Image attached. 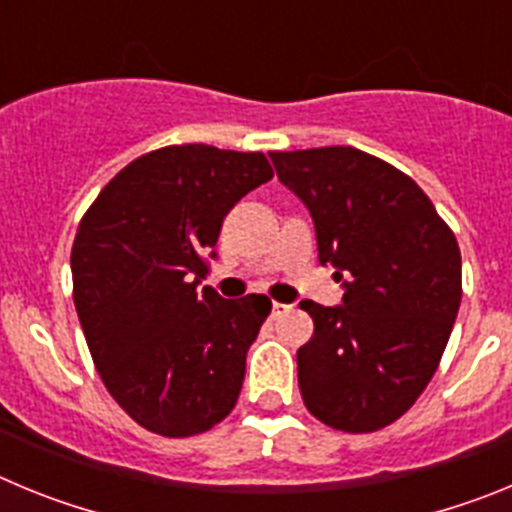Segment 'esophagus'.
I'll list each match as a JSON object with an SVG mask.
<instances>
[{
    "mask_svg": "<svg viewBox=\"0 0 512 512\" xmlns=\"http://www.w3.org/2000/svg\"><path fill=\"white\" fill-rule=\"evenodd\" d=\"M287 310L289 305H284V302H271V315H284Z\"/></svg>",
    "mask_w": 512,
    "mask_h": 512,
    "instance_id": "esophagus-1",
    "label": "esophagus"
}]
</instances>
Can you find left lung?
Segmentation results:
<instances>
[{"instance_id":"1","label":"left lung","mask_w":512,"mask_h":512,"mask_svg":"<svg viewBox=\"0 0 512 512\" xmlns=\"http://www.w3.org/2000/svg\"><path fill=\"white\" fill-rule=\"evenodd\" d=\"M315 225L320 264L343 300H305L315 333L297 351L307 410L372 433L413 408L436 374L461 302V253L423 189L351 146L269 153Z\"/></svg>"}]
</instances>
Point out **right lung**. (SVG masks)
<instances>
[{
  "label": "right lung",
  "mask_w": 512,
  "mask_h": 512,
  "mask_svg": "<svg viewBox=\"0 0 512 512\" xmlns=\"http://www.w3.org/2000/svg\"><path fill=\"white\" fill-rule=\"evenodd\" d=\"M271 176L264 153L169 146L125 166L81 217V330L104 387L148 431L194 436L235 408L271 302L200 284L225 215Z\"/></svg>",
  "instance_id": "add662e5"
}]
</instances>
